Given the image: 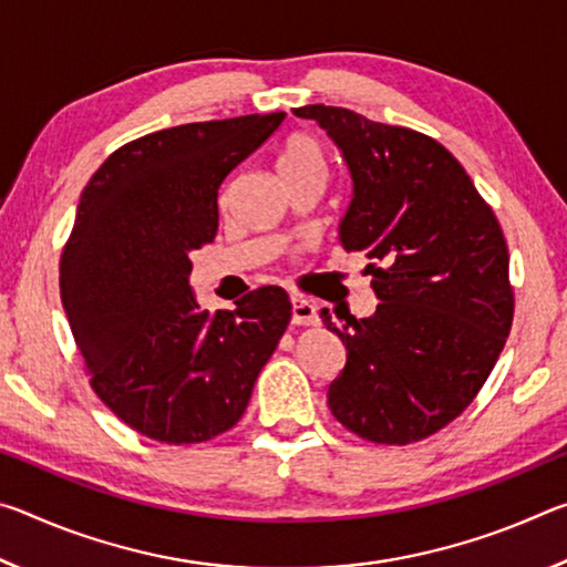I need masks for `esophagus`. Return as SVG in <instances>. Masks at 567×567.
<instances>
[{
  "mask_svg": "<svg viewBox=\"0 0 567 567\" xmlns=\"http://www.w3.org/2000/svg\"><path fill=\"white\" fill-rule=\"evenodd\" d=\"M292 322L295 324H318L320 315L315 302L305 300L300 295H292Z\"/></svg>",
  "mask_w": 567,
  "mask_h": 567,
  "instance_id": "obj_1",
  "label": "esophagus"
}]
</instances>
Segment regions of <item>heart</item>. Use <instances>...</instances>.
Wrapping results in <instances>:
<instances>
[{
    "instance_id": "heart-1",
    "label": "heart",
    "mask_w": 567,
    "mask_h": 567,
    "mask_svg": "<svg viewBox=\"0 0 567 567\" xmlns=\"http://www.w3.org/2000/svg\"><path fill=\"white\" fill-rule=\"evenodd\" d=\"M312 165H324L322 145L312 137V134H305V132L292 134V137L285 142L280 159H277L280 175L282 172H292V169H302Z\"/></svg>"
}]
</instances>
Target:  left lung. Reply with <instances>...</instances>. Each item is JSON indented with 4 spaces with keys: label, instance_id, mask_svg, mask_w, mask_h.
<instances>
[{
    "label": "left lung",
    "instance_id": "left-lung-1",
    "mask_svg": "<svg viewBox=\"0 0 567 567\" xmlns=\"http://www.w3.org/2000/svg\"><path fill=\"white\" fill-rule=\"evenodd\" d=\"M340 147L352 203L340 243L362 252L380 305L320 318L348 362L328 390L332 415L362 440L410 445L453 422L485 385L511 334L507 245L463 165L427 134L344 107L292 110Z\"/></svg>",
    "mask_w": 567,
    "mask_h": 567
}]
</instances>
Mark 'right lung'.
<instances>
[{
  "mask_svg": "<svg viewBox=\"0 0 567 567\" xmlns=\"http://www.w3.org/2000/svg\"><path fill=\"white\" fill-rule=\"evenodd\" d=\"M285 112L192 122L132 140L82 192L60 292L97 398L157 443L195 445L243 417L292 318L282 287L199 310L189 252L217 235V189Z\"/></svg>",
  "mask_w": 567,
  "mask_h": 567,
  "instance_id": "1",
  "label": "right lung"
}]
</instances>
